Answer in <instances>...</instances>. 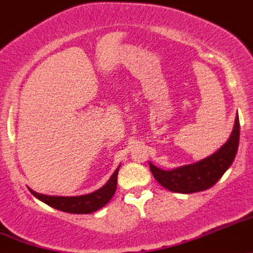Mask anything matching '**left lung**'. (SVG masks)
<instances>
[{"label":"left lung","mask_w":253,"mask_h":253,"mask_svg":"<svg viewBox=\"0 0 253 253\" xmlns=\"http://www.w3.org/2000/svg\"><path fill=\"white\" fill-rule=\"evenodd\" d=\"M239 140L240 122L239 116L236 114L234 129L229 140L211 156L196 164L177 167L169 171L159 169L149 162L150 169L155 179L171 192L189 194L206 191L214 186L231 166L239 149Z\"/></svg>","instance_id":"1"}]
</instances>
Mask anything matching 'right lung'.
<instances>
[{"label":"right lung","instance_id":"right-lung-1","mask_svg":"<svg viewBox=\"0 0 253 253\" xmlns=\"http://www.w3.org/2000/svg\"><path fill=\"white\" fill-rule=\"evenodd\" d=\"M119 167L114 171L111 178L108 179L106 184L102 188L97 189L96 192H92L89 194L76 197H57V196H46L34 192L33 189L28 188L29 192L33 194L36 198L42 201V203L47 204L49 207L61 211L65 212H71V214H89V212L97 211L98 209L103 208L112 197L114 196L117 189V182H118V171Z\"/></svg>","mask_w":253,"mask_h":253}]
</instances>
